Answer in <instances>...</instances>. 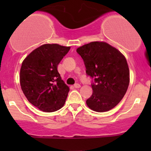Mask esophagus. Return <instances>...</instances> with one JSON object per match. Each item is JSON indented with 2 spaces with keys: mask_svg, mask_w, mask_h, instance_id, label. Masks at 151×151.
<instances>
[{
  "mask_svg": "<svg viewBox=\"0 0 151 151\" xmlns=\"http://www.w3.org/2000/svg\"><path fill=\"white\" fill-rule=\"evenodd\" d=\"M74 88H80V87H81V86H80V85L78 84V83H77V84H75V85H74Z\"/></svg>",
  "mask_w": 151,
  "mask_h": 151,
  "instance_id": "esophagus-1",
  "label": "esophagus"
}]
</instances>
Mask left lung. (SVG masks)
Segmentation results:
<instances>
[{"instance_id":"8db88e82","label":"left lung","mask_w":151,"mask_h":151,"mask_svg":"<svg viewBox=\"0 0 151 151\" xmlns=\"http://www.w3.org/2000/svg\"><path fill=\"white\" fill-rule=\"evenodd\" d=\"M84 60L86 73L94 78L93 94L86 101L98 112H107L118 104L127 91L130 74L122 53L104 42H92L77 49Z\"/></svg>"}]
</instances>
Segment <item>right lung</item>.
Returning <instances> with one entry per match:
<instances>
[{
	"label": "right lung",
	"mask_w": 151,
	"mask_h": 151,
	"mask_svg": "<svg viewBox=\"0 0 151 151\" xmlns=\"http://www.w3.org/2000/svg\"><path fill=\"white\" fill-rule=\"evenodd\" d=\"M70 47L45 44L24 59L19 73L21 89L29 102L40 110L52 112L63 107L69 91L58 66Z\"/></svg>",
	"instance_id": "1"
}]
</instances>
